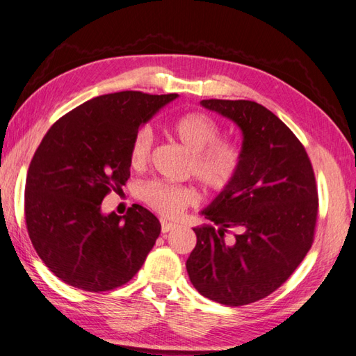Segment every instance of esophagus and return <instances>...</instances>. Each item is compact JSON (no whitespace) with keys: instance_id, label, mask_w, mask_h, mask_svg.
<instances>
[{"instance_id":"obj_1","label":"esophagus","mask_w":356,"mask_h":356,"mask_svg":"<svg viewBox=\"0 0 356 356\" xmlns=\"http://www.w3.org/2000/svg\"><path fill=\"white\" fill-rule=\"evenodd\" d=\"M177 228V223H172L168 220H161V232H169Z\"/></svg>"}]
</instances>
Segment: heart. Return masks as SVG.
Masks as SVG:
<instances>
[{"instance_id": "obj_1", "label": "heart", "mask_w": 356, "mask_h": 356, "mask_svg": "<svg viewBox=\"0 0 356 356\" xmlns=\"http://www.w3.org/2000/svg\"><path fill=\"white\" fill-rule=\"evenodd\" d=\"M172 134L192 154L190 172L205 187L219 192L237 178L243 164V152L237 143L222 140V129L214 119L204 113H187L172 124ZM152 145L151 128L138 129L129 143V166L143 168L149 161ZM140 193L146 204L164 216H177L184 207L196 201V192L192 187L161 181H149L142 187Z\"/></svg>"}]
</instances>
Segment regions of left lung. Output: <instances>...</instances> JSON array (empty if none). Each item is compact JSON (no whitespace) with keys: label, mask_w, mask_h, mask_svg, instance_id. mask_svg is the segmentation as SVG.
Instances as JSON below:
<instances>
[{"label":"left lung","mask_w":356,"mask_h":356,"mask_svg":"<svg viewBox=\"0 0 356 356\" xmlns=\"http://www.w3.org/2000/svg\"><path fill=\"white\" fill-rule=\"evenodd\" d=\"M243 134L237 178L201 213L186 267L193 287L222 305L257 302L290 278L313 245L318 211L314 170L291 129L254 101L204 99ZM236 231L231 241L224 232Z\"/></svg>","instance_id":"1"}]
</instances>
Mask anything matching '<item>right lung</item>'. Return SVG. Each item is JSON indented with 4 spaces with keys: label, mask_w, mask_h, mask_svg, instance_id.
<instances>
[{
    "label": "right lung",
    "mask_w": 356,
    "mask_h": 356,
    "mask_svg": "<svg viewBox=\"0 0 356 356\" xmlns=\"http://www.w3.org/2000/svg\"><path fill=\"white\" fill-rule=\"evenodd\" d=\"M177 93L116 92L60 118L34 152L25 184V222L38 255L57 278L108 291L138 272L159 238L155 216L134 204L125 216L102 199L129 178L128 151L138 128Z\"/></svg>",
    "instance_id": "1"
}]
</instances>
